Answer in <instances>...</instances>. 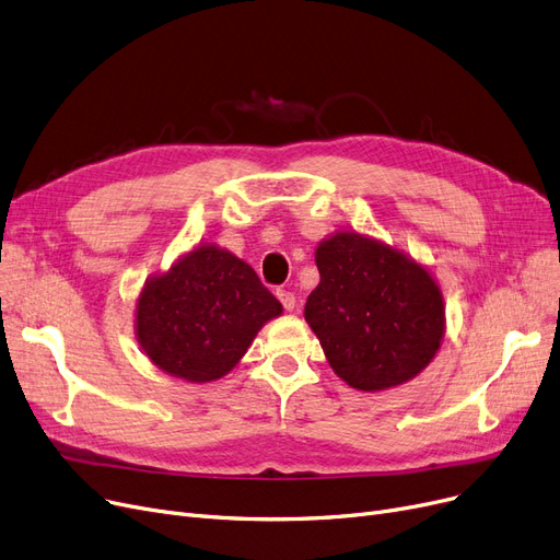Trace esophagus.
I'll use <instances>...</instances> for the list:
<instances>
[{
  "instance_id": "obj_1",
  "label": "esophagus",
  "mask_w": 560,
  "mask_h": 560,
  "mask_svg": "<svg viewBox=\"0 0 560 560\" xmlns=\"http://www.w3.org/2000/svg\"><path fill=\"white\" fill-rule=\"evenodd\" d=\"M277 298H279V302L283 304L285 311H295L298 300H295L293 293H290V290H277Z\"/></svg>"
}]
</instances>
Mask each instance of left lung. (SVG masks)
<instances>
[{
	"instance_id": "left-lung-1",
	"label": "left lung",
	"mask_w": 560,
	"mask_h": 560,
	"mask_svg": "<svg viewBox=\"0 0 560 560\" xmlns=\"http://www.w3.org/2000/svg\"><path fill=\"white\" fill-rule=\"evenodd\" d=\"M315 265L320 283L304 318L340 380L375 394L428 369L446 334V306L425 265L357 231L320 240Z\"/></svg>"
}]
</instances>
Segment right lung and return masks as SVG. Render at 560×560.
Segmentation results:
<instances>
[{"instance_id": "add662e5", "label": "right lung", "mask_w": 560, "mask_h": 560, "mask_svg": "<svg viewBox=\"0 0 560 560\" xmlns=\"http://www.w3.org/2000/svg\"><path fill=\"white\" fill-rule=\"evenodd\" d=\"M281 313L252 265L214 242H199L166 272L145 279L135 336L153 366L203 384L231 373L262 325Z\"/></svg>"}]
</instances>
